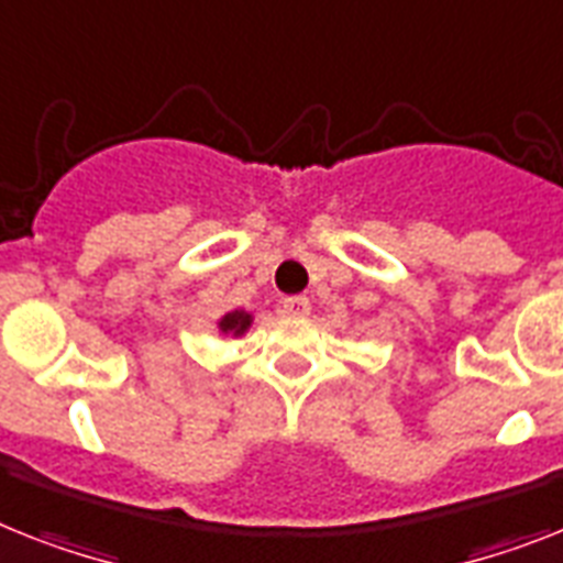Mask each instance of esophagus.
<instances>
[{
  "label": "esophagus",
  "instance_id": "1",
  "mask_svg": "<svg viewBox=\"0 0 563 563\" xmlns=\"http://www.w3.org/2000/svg\"><path fill=\"white\" fill-rule=\"evenodd\" d=\"M282 308H285L287 316H308L310 301H308V296H290V299L282 301Z\"/></svg>",
  "mask_w": 563,
  "mask_h": 563
}]
</instances>
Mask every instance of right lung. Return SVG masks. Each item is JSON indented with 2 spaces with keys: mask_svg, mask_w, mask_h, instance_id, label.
I'll use <instances>...</instances> for the list:
<instances>
[{
  "mask_svg": "<svg viewBox=\"0 0 563 563\" xmlns=\"http://www.w3.org/2000/svg\"><path fill=\"white\" fill-rule=\"evenodd\" d=\"M250 324H253V313H247V310H232V313L221 316L218 319V331L224 333H232V336H244V333L250 331Z\"/></svg>",
  "mask_w": 563,
  "mask_h": 563,
  "instance_id": "1",
  "label": "right lung"
}]
</instances>
